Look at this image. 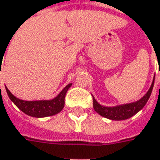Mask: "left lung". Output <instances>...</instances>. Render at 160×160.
<instances>
[{
  "instance_id": "1",
  "label": "left lung",
  "mask_w": 160,
  "mask_h": 160,
  "mask_svg": "<svg viewBox=\"0 0 160 160\" xmlns=\"http://www.w3.org/2000/svg\"><path fill=\"white\" fill-rule=\"evenodd\" d=\"M154 80H155V78H154ZM154 80H153L152 84H151L148 92L139 101L132 102V103L122 104V105H118V106H114V107H105V106H102L100 103H98L96 102V100L92 97L93 98V108H94L95 112H97L100 115H102L105 118H108L111 120H115V121L125 120V119L132 117L133 115H135L137 112H138L142 109L146 105L147 102L148 101L151 92H152Z\"/></svg>"
}]
</instances>
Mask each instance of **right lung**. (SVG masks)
I'll return each mask as SVG.
<instances>
[{
	"mask_svg": "<svg viewBox=\"0 0 160 160\" xmlns=\"http://www.w3.org/2000/svg\"><path fill=\"white\" fill-rule=\"evenodd\" d=\"M71 86V83L67 85L61 91V92L56 98L48 101H23L16 98L14 95L11 93V92L6 88V92L11 99V101L27 115L33 117H47L58 113L64 108L65 104V96L68 90ZM1 87V86H0Z\"/></svg>",
	"mask_w": 160,
	"mask_h": 160,
	"instance_id": "right-lung-1",
	"label": "right lung"
}]
</instances>
